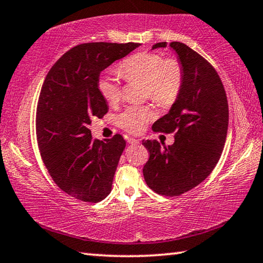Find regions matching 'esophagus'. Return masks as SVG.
I'll list each match as a JSON object with an SVG mask.
<instances>
[{"label": "esophagus", "instance_id": "1", "mask_svg": "<svg viewBox=\"0 0 263 263\" xmlns=\"http://www.w3.org/2000/svg\"><path fill=\"white\" fill-rule=\"evenodd\" d=\"M127 142H128V144H131V145H136V144H139L140 141L138 140V139H136V138H128Z\"/></svg>", "mask_w": 263, "mask_h": 263}]
</instances>
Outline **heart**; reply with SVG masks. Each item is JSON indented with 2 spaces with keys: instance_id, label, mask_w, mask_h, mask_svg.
<instances>
[{
  "instance_id": "b5f03b06",
  "label": "heart",
  "mask_w": 263,
  "mask_h": 263,
  "mask_svg": "<svg viewBox=\"0 0 263 263\" xmlns=\"http://www.w3.org/2000/svg\"><path fill=\"white\" fill-rule=\"evenodd\" d=\"M119 73L126 80H140L146 84V96L159 105L174 103L183 84V67L181 62L157 53H138L119 65ZM100 94L109 104H117L122 99V87L112 75H101L97 81ZM151 106H130L118 116V124L123 130L139 133L146 124L154 118Z\"/></svg>"
}]
</instances>
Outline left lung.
Here are the masks:
<instances>
[{
    "label": "left lung",
    "instance_id": "left-lung-1",
    "mask_svg": "<svg viewBox=\"0 0 263 263\" xmlns=\"http://www.w3.org/2000/svg\"><path fill=\"white\" fill-rule=\"evenodd\" d=\"M157 43L154 48L166 47ZM183 67V84L171 110L153 124L154 132L175 133L171 146L145 140L149 159L142 169L157 194L180 196L211 174L224 148L229 104L219 75L208 60L180 42L169 44Z\"/></svg>",
    "mask_w": 263,
    "mask_h": 263
}]
</instances>
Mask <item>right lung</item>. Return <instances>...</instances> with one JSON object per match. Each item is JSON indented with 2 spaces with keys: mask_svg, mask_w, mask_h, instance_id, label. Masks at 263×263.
Listing matches in <instances>:
<instances>
[{
  "mask_svg": "<svg viewBox=\"0 0 263 263\" xmlns=\"http://www.w3.org/2000/svg\"><path fill=\"white\" fill-rule=\"evenodd\" d=\"M138 46L81 44L52 66L43 83L35 116L42 159L55 184L80 201L97 203L111 191L126 142L121 135L103 141L91 138V119L109 109L97 81L102 70Z\"/></svg>",
  "mask_w": 263,
  "mask_h": 263,
  "instance_id": "1",
  "label": "right lung"
}]
</instances>
